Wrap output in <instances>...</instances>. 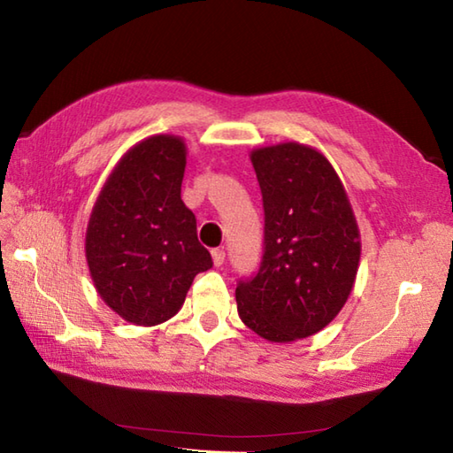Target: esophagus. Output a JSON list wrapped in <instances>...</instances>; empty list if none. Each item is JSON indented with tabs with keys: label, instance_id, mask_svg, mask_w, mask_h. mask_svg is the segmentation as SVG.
<instances>
[{
	"label": "esophagus",
	"instance_id": "obj_1",
	"mask_svg": "<svg viewBox=\"0 0 453 453\" xmlns=\"http://www.w3.org/2000/svg\"><path fill=\"white\" fill-rule=\"evenodd\" d=\"M211 261H214V266L224 265V261H226L224 249H211Z\"/></svg>",
	"mask_w": 453,
	"mask_h": 453
}]
</instances>
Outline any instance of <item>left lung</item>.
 I'll return each instance as SVG.
<instances>
[{"instance_id": "8db88e82", "label": "left lung", "mask_w": 453, "mask_h": 453, "mask_svg": "<svg viewBox=\"0 0 453 453\" xmlns=\"http://www.w3.org/2000/svg\"><path fill=\"white\" fill-rule=\"evenodd\" d=\"M263 192L265 253L235 290L242 321L271 342L319 333L344 307L360 263V232L342 180L297 142L251 151Z\"/></svg>"}]
</instances>
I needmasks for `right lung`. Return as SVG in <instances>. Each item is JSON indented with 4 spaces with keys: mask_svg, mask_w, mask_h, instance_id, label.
Returning a JSON list of instances; mask_svg holds the SVG:
<instances>
[{
    "mask_svg": "<svg viewBox=\"0 0 453 453\" xmlns=\"http://www.w3.org/2000/svg\"><path fill=\"white\" fill-rule=\"evenodd\" d=\"M187 143L156 134L132 146L111 171L91 210L85 258L95 290L124 321L171 319L198 273L211 268L196 218L180 200Z\"/></svg>",
    "mask_w": 453,
    "mask_h": 453,
    "instance_id": "obj_1",
    "label": "right lung"
}]
</instances>
